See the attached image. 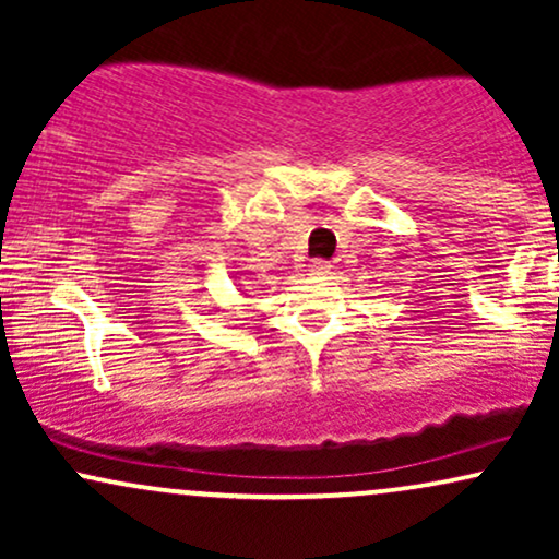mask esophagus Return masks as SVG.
<instances>
[{"label":"esophagus","instance_id":"34e87169","mask_svg":"<svg viewBox=\"0 0 559 559\" xmlns=\"http://www.w3.org/2000/svg\"><path fill=\"white\" fill-rule=\"evenodd\" d=\"M310 271L316 273V275H329V273H331V262H325V260H312Z\"/></svg>","mask_w":559,"mask_h":559}]
</instances>
